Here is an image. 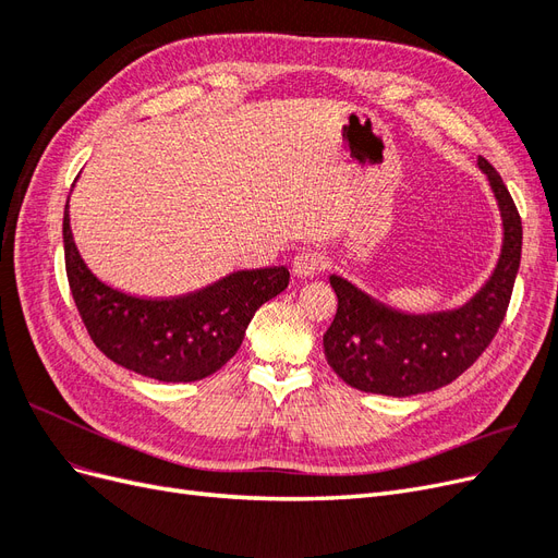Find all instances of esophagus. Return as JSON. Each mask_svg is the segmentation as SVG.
Listing matches in <instances>:
<instances>
[{
  "label": "esophagus",
  "mask_w": 558,
  "mask_h": 558,
  "mask_svg": "<svg viewBox=\"0 0 558 558\" xmlns=\"http://www.w3.org/2000/svg\"><path fill=\"white\" fill-rule=\"evenodd\" d=\"M324 267H326V258L320 256L318 251H312V248L298 253V256L293 258V272H295L298 277H302V279L316 277Z\"/></svg>",
  "instance_id": "1"
}]
</instances>
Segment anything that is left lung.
<instances>
[{"label":"left lung","mask_w":558,"mask_h":558,"mask_svg":"<svg viewBox=\"0 0 558 558\" xmlns=\"http://www.w3.org/2000/svg\"><path fill=\"white\" fill-rule=\"evenodd\" d=\"M502 214V253L494 277L465 307L440 314H402L330 277L337 314L324 335L328 365L349 386L381 396H416L451 384L496 337L510 307L521 260V216L494 165L480 156Z\"/></svg>","instance_id":"obj_1"}]
</instances>
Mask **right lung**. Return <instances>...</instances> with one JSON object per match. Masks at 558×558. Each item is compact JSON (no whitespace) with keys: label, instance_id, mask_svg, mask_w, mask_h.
Masks as SVG:
<instances>
[{"label":"right lung","instance_id":"add662e5","mask_svg":"<svg viewBox=\"0 0 558 558\" xmlns=\"http://www.w3.org/2000/svg\"><path fill=\"white\" fill-rule=\"evenodd\" d=\"M64 205V267L78 316L113 363L158 381H195L218 373L242 347L263 302L289 286V269L234 272L207 289L165 300L134 298L99 281L78 256Z\"/></svg>","mask_w":558,"mask_h":558}]
</instances>
